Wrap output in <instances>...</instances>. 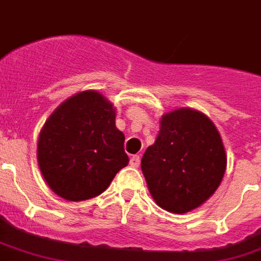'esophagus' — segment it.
<instances>
[{
    "label": "esophagus",
    "instance_id": "esophagus-1",
    "mask_svg": "<svg viewBox=\"0 0 261 261\" xmlns=\"http://www.w3.org/2000/svg\"><path fill=\"white\" fill-rule=\"evenodd\" d=\"M130 164H131V167H138L139 166V156H137V154H135V156L131 157Z\"/></svg>",
    "mask_w": 261,
    "mask_h": 261
}]
</instances>
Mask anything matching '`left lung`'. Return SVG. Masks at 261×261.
<instances>
[{
	"label": "left lung",
	"instance_id": "1",
	"mask_svg": "<svg viewBox=\"0 0 261 261\" xmlns=\"http://www.w3.org/2000/svg\"><path fill=\"white\" fill-rule=\"evenodd\" d=\"M227 156L218 128L205 113L176 108L160 119V131L141 160L150 196L172 214L201 206L223 179Z\"/></svg>",
	"mask_w": 261,
	"mask_h": 261
}]
</instances>
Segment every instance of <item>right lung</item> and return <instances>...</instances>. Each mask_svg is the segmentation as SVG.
Segmentation results:
<instances>
[{"label": "right lung", "mask_w": 261, "mask_h": 261, "mask_svg": "<svg viewBox=\"0 0 261 261\" xmlns=\"http://www.w3.org/2000/svg\"><path fill=\"white\" fill-rule=\"evenodd\" d=\"M116 109L97 90L79 91L63 101L39 133L37 160L53 192L83 201L107 190L128 164Z\"/></svg>", "instance_id": "1"}]
</instances>
